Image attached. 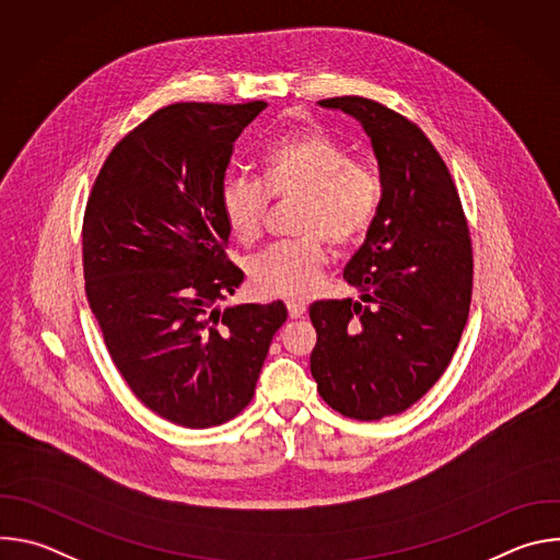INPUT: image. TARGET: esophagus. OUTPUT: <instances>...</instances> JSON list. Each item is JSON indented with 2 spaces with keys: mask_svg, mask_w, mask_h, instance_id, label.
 I'll return each instance as SVG.
<instances>
[{
  "mask_svg": "<svg viewBox=\"0 0 560 560\" xmlns=\"http://www.w3.org/2000/svg\"><path fill=\"white\" fill-rule=\"evenodd\" d=\"M285 307H288V314H290V318H301L303 314H305V303H301V301H294V299H290V301H285Z\"/></svg>",
  "mask_w": 560,
  "mask_h": 560,
  "instance_id": "1",
  "label": "esophagus"
}]
</instances>
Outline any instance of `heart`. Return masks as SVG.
Returning a JSON list of instances; mask_svg holds the SVG:
<instances>
[{
	"label": "heart",
	"instance_id": "heart-1",
	"mask_svg": "<svg viewBox=\"0 0 560 560\" xmlns=\"http://www.w3.org/2000/svg\"><path fill=\"white\" fill-rule=\"evenodd\" d=\"M270 199L290 201L296 234L250 261L253 288L264 296H307L322 283L328 242L346 248L372 230L383 206V179L365 159L324 130H305L270 145L261 159V184L228 177L219 212L242 246L257 244Z\"/></svg>",
	"mask_w": 560,
	"mask_h": 560
}]
</instances>
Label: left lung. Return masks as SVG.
Returning <instances> with one entry per match:
<instances>
[{
    "mask_svg": "<svg viewBox=\"0 0 560 560\" xmlns=\"http://www.w3.org/2000/svg\"><path fill=\"white\" fill-rule=\"evenodd\" d=\"M322 106L368 130L383 206L343 270L361 299L310 305V370L332 410L378 421L423 398L458 348L474 279L469 225L443 156L415 121L359 95Z\"/></svg>",
    "mask_w": 560,
    "mask_h": 560,
    "instance_id": "8db88e82",
    "label": "left lung"
}]
</instances>
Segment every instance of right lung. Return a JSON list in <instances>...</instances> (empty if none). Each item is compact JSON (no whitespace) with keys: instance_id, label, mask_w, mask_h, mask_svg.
I'll list each match as a JSON object with an SVG mask.
<instances>
[{"instance_id":"right-lung-1","label":"right lung","mask_w":560,"mask_h":560,"mask_svg":"<svg viewBox=\"0 0 560 560\" xmlns=\"http://www.w3.org/2000/svg\"><path fill=\"white\" fill-rule=\"evenodd\" d=\"M264 108H159L110 150L84 210L86 296L106 350L148 410L190 430L248 408L288 318L281 301L214 307L244 283L225 255L219 190L236 137Z\"/></svg>"}]
</instances>
